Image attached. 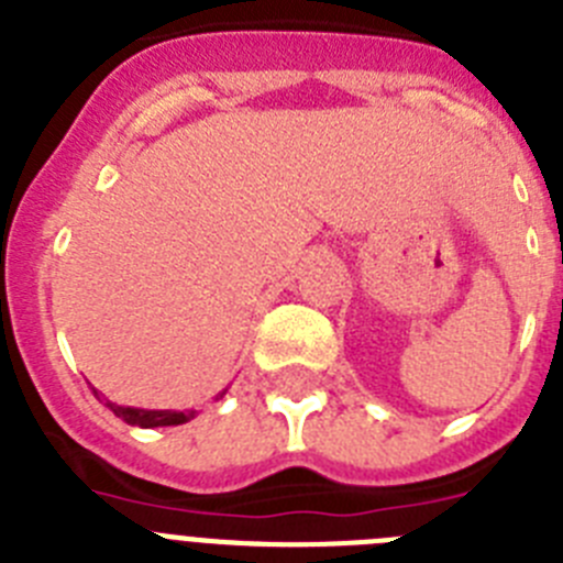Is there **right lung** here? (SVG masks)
Listing matches in <instances>:
<instances>
[{"label": "right lung", "instance_id": "obj_1", "mask_svg": "<svg viewBox=\"0 0 563 563\" xmlns=\"http://www.w3.org/2000/svg\"><path fill=\"white\" fill-rule=\"evenodd\" d=\"M225 395V391H222ZM220 395V397H222ZM96 397L101 400V391L96 389ZM109 411H112L114 417H121L123 422H129V426H141V429H161V426H183V422L191 420L197 411H157V409H134V406H118V402H109Z\"/></svg>", "mask_w": 563, "mask_h": 563}]
</instances>
